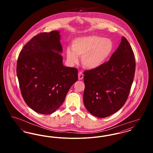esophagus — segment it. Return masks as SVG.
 <instances>
[{
  "mask_svg": "<svg viewBox=\"0 0 153 153\" xmlns=\"http://www.w3.org/2000/svg\"><path fill=\"white\" fill-rule=\"evenodd\" d=\"M78 77L79 80H82L83 77H84V74L82 73V72H80L78 74Z\"/></svg>",
  "mask_w": 153,
  "mask_h": 153,
  "instance_id": "1",
  "label": "esophagus"
}]
</instances>
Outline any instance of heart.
<instances>
[{"label":"heart","mask_w":153,"mask_h":153,"mask_svg":"<svg viewBox=\"0 0 153 153\" xmlns=\"http://www.w3.org/2000/svg\"><path fill=\"white\" fill-rule=\"evenodd\" d=\"M114 50L112 41L102 36H82L74 39L72 49H66V59L71 64H76L82 57L83 65L89 69H96L105 64Z\"/></svg>","instance_id":"1"}]
</instances>
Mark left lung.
<instances>
[{
  "mask_svg": "<svg viewBox=\"0 0 153 153\" xmlns=\"http://www.w3.org/2000/svg\"><path fill=\"white\" fill-rule=\"evenodd\" d=\"M135 71L134 53L126 38L122 36L107 62L84 72L83 102L88 111L102 118L122 108L130 94Z\"/></svg>",
  "mask_w": 153,
  "mask_h": 153,
  "instance_id": "left-lung-1",
  "label": "left lung"
}]
</instances>
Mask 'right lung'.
Listing matches in <instances>:
<instances>
[{
	"label": "right lung",
	"instance_id": "add662e5",
	"mask_svg": "<svg viewBox=\"0 0 153 153\" xmlns=\"http://www.w3.org/2000/svg\"><path fill=\"white\" fill-rule=\"evenodd\" d=\"M60 41L58 30L41 33L24 46L18 57L16 74L23 98L38 114L56 111L78 79L76 68L63 65Z\"/></svg>",
	"mask_w": 153,
	"mask_h": 153
}]
</instances>
